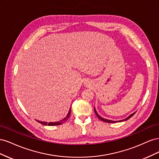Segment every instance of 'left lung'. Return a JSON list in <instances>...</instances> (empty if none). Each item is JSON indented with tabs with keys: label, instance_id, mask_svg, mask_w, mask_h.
<instances>
[{
	"label": "left lung",
	"instance_id": "1",
	"mask_svg": "<svg viewBox=\"0 0 159 159\" xmlns=\"http://www.w3.org/2000/svg\"><path fill=\"white\" fill-rule=\"evenodd\" d=\"M94 111H95V115H97V117L101 120V121H103V122H106V123H116V122H121V121H127V120H128L129 119H130L131 118V117H133V115H134V114L135 113V112L134 113H132V114H131L129 115V116L128 117H127L126 119H123V120H120V121H112V120H109V119H104V118H103L102 117H101L99 115H98V113H97V111H96V109H95V108L94 107Z\"/></svg>",
	"mask_w": 159,
	"mask_h": 159
}]
</instances>
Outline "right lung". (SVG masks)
I'll return each mask as SVG.
<instances>
[{
    "instance_id": "obj_1",
    "label": "right lung",
    "mask_w": 159,
    "mask_h": 159,
    "mask_svg": "<svg viewBox=\"0 0 159 159\" xmlns=\"http://www.w3.org/2000/svg\"><path fill=\"white\" fill-rule=\"evenodd\" d=\"M70 113H71V107H70V110H69L68 115H67V116H66L65 118H64L62 120H61V121H56V122H49V123H48V122H44V121H38V123H40L42 124V125H48V126L59 125H61L62 123L66 122V121H67V120L68 119V118H69L70 116Z\"/></svg>"
}]
</instances>
